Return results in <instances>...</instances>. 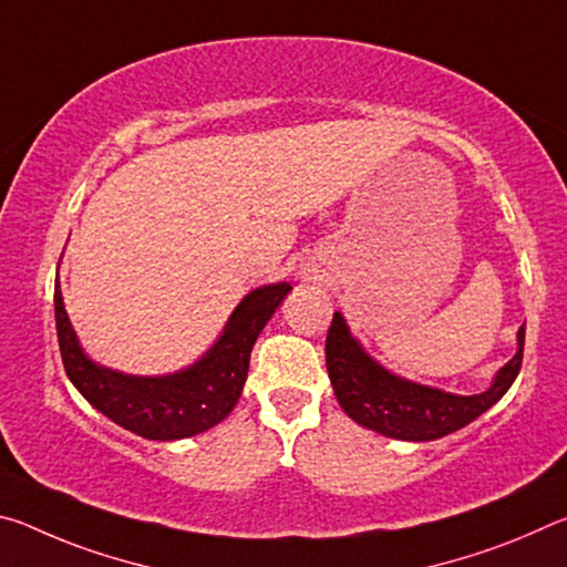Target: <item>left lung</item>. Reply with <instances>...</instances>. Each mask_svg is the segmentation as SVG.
I'll list each match as a JSON object with an SVG mask.
<instances>
[{
  "instance_id": "obj_1",
  "label": "left lung",
  "mask_w": 567,
  "mask_h": 567,
  "mask_svg": "<svg viewBox=\"0 0 567 567\" xmlns=\"http://www.w3.org/2000/svg\"><path fill=\"white\" fill-rule=\"evenodd\" d=\"M523 348L525 324L517 330V352L497 370L493 385L480 395H455L392 375L362 350L342 315L334 312L324 342V362H328L334 398L358 425L385 437L427 443L455 433L491 410L511 390L520 372Z\"/></svg>"
}]
</instances>
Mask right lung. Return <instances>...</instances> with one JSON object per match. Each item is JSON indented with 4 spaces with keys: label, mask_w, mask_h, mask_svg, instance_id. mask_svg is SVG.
<instances>
[{
    "label": "right lung",
    "mask_w": 567,
    "mask_h": 567,
    "mask_svg": "<svg viewBox=\"0 0 567 567\" xmlns=\"http://www.w3.org/2000/svg\"><path fill=\"white\" fill-rule=\"evenodd\" d=\"M290 290V282L257 287L235 307L219 340L195 364L172 375L140 378L102 368L87 358L66 318L56 282L54 320L66 378L92 408L134 435L147 440L199 435L223 422L237 405L257 334Z\"/></svg>",
    "instance_id": "obj_1"
}]
</instances>
